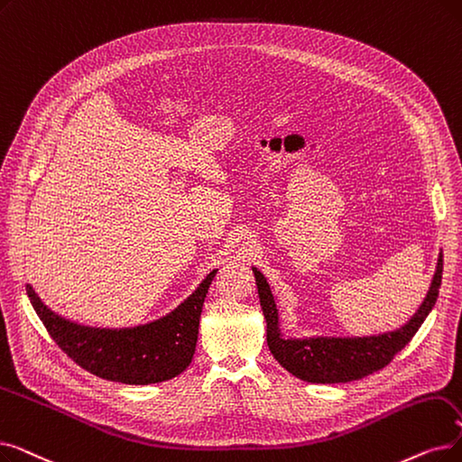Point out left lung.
<instances>
[{"mask_svg":"<svg viewBox=\"0 0 462 462\" xmlns=\"http://www.w3.org/2000/svg\"><path fill=\"white\" fill-rule=\"evenodd\" d=\"M253 272L260 306H263L266 319L268 347L277 363L292 375L310 381V383H347V381L363 379L385 368L394 355L408 346L436 304L439 285H442L444 258L439 253L430 291L408 323L396 332L370 337L285 339L279 332L277 310L266 279L256 268H253Z\"/></svg>","mask_w":462,"mask_h":462,"instance_id":"obj_1","label":"left lung"}]
</instances>
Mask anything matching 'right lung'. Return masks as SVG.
Wrapping results in <instances>:
<instances>
[{
    "label": "right lung",
    "instance_id": "1",
    "mask_svg": "<svg viewBox=\"0 0 462 462\" xmlns=\"http://www.w3.org/2000/svg\"><path fill=\"white\" fill-rule=\"evenodd\" d=\"M215 273L217 270L168 317L125 330H99L69 323L54 315L30 285H26V292L51 337L75 365L102 379L149 385L168 381L190 365L198 342L199 315Z\"/></svg>",
    "mask_w": 462,
    "mask_h": 462
}]
</instances>
